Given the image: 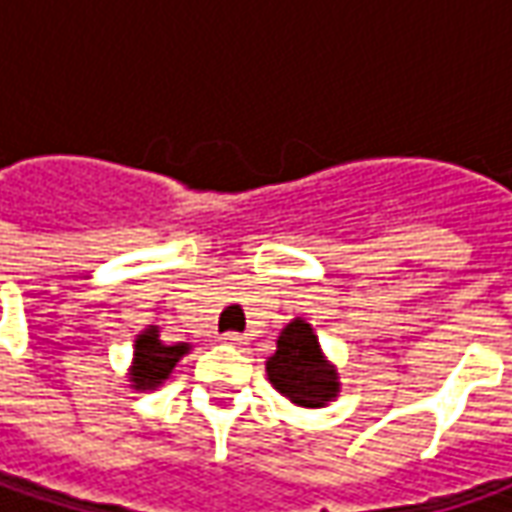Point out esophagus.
<instances>
[{"instance_id":"1","label":"esophagus","mask_w":512,"mask_h":512,"mask_svg":"<svg viewBox=\"0 0 512 512\" xmlns=\"http://www.w3.org/2000/svg\"><path fill=\"white\" fill-rule=\"evenodd\" d=\"M219 342L227 344V347H242V344H245V336L230 330V333H222V336H219Z\"/></svg>"}]
</instances>
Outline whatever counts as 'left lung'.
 <instances>
[{
    "instance_id": "1",
    "label": "left lung",
    "mask_w": 512,
    "mask_h": 512,
    "mask_svg": "<svg viewBox=\"0 0 512 512\" xmlns=\"http://www.w3.org/2000/svg\"><path fill=\"white\" fill-rule=\"evenodd\" d=\"M267 376L279 393L302 407H322L339 390L336 370L327 367L313 327L302 319L282 330L276 353L267 359Z\"/></svg>"
}]
</instances>
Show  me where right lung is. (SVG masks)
Instances as JSON below:
<instances>
[{
  "mask_svg": "<svg viewBox=\"0 0 512 512\" xmlns=\"http://www.w3.org/2000/svg\"><path fill=\"white\" fill-rule=\"evenodd\" d=\"M187 353V344H162L159 342V330L148 327L139 339H136V353H133V387L136 390H153L156 384H162L170 376V370Z\"/></svg>",
  "mask_w": 512,
  "mask_h": 512,
  "instance_id": "add662e5",
  "label": "right lung"
}]
</instances>
